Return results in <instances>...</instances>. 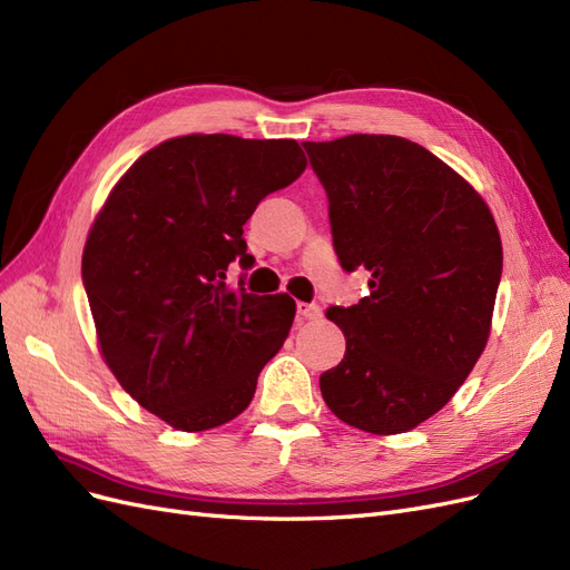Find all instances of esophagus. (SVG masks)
Segmentation results:
<instances>
[{
    "instance_id": "esophagus-1",
    "label": "esophagus",
    "mask_w": 570,
    "mask_h": 570,
    "mask_svg": "<svg viewBox=\"0 0 570 570\" xmlns=\"http://www.w3.org/2000/svg\"><path fill=\"white\" fill-rule=\"evenodd\" d=\"M298 317L301 320H320L322 317V307L317 303H298Z\"/></svg>"
}]
</instances>
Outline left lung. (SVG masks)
<instances>
[{
	"label": "left lung",
	"instance_id": "1",
	"mask_svg": "<svg viewBox=\"0 0 570 570\" xmlns=\"http://www.w3.org/2000/svg\"><path fill=\"white\" fill-rule=\"evenodd\" d=\"M303 148L341 267L372 274L370 296L327 311L346 355L320 375L322 396L357 430L409 432L444 409L484 351L503 263L497 224L413 140L355 134Z\"/></svg>",
	"mask_w": 570,
	"mask_h": 570
}]
</instances>
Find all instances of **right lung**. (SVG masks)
<instances>
[{
  "instance_id": "1",
  "label": "right lung",
  "mask_w": 570,
  "mask_h": 570,
  "mask_svg": "<svg viewBox=\"0 0 570 570\" xmlns=\"http://www.w3.org/2000/svg\"><path fill=\"white\" fill-rule=\"evenodd\" d=\"M305 169L296 140L184 136L145 153L111 190L83 250V286L114 377L181 432L248 409L296 315L286 294L226 286L250 269L243 224Z\"/></svg>"
}]
</instances>
